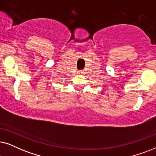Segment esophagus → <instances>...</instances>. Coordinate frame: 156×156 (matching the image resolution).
I'll use <instances>...</instances> for the list:
<instances>
[{"label":"esophagus","mask_w":156,"mask_h":156,"mask_svg":"<svg viewBox=\"0 0 156 156\" xmlns=\"http://www.w3.org/2000/svg\"><path fill=\"white\" fill-rule=\"evenodd\" d=\"M79 74H82L84 73V70H79V71L77 72Z\"/></svg>","instance_id":"34e87169"}]
</instances>
